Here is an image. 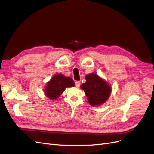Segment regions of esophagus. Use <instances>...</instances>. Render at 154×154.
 <instances>
[{"label":"esophagus","instance_id":"1","mask_svg":"<svg viewBox=\"0 0 154 154\" xmlns=\"http://www.w3.org/2000/svg\"><path fill=\"white\" fill-rule=\"evenodd\" d=\"M80 81H76V82H75V85H76V86L77 87H79L80 86Z\"/></svg>","mask_w":154,"mask_h":154}]
</instances>
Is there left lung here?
Returning a JSON list of instances; mask_svg holds the SVG:
<instances>
[{
    "instance_id": "obj_1",
    "label": "left lung",
    "mask_w": 154,
    "mask_h": 154,
    "mask_svg": "<svg viewBox=\"0 0 154 154\" xmlns=\"http://www.w3.org/2000/svg\"><path fill=\"white\" fill-rule=\"evenodd\" d=\"M86 82L81 85L84 91L88 103L92 106H100L104 103L111 93V87L96 74H88L85 76Z\"/></svg>"
}]
</instances>
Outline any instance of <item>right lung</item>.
<instances>
[{
	"label": "right lung",
	"mask_w": 154,
	"mask_h": 154,
	"mask_svg": "<svg viewBox=\"0 0 154 154\" xmlns=\"http://www.w3.org/2000/svg\"><path fill=\"white\" fill-rule=\"evenodd\" d=\"M75 85L71 77H66L62 74H57L46 85L44 93L51 100H57L67 87Z\"/></svg>",
	"instance_id": "obj_1"
}]
</instances>
